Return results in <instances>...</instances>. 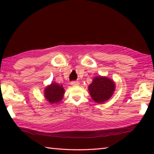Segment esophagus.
<instances>
[{
  "label": "esophagus",
  "mask_w": 154,
  "mask_h": 154,
  "mask_svg": "<svg viewBox=\"0 0 154 154\" xmlns=\"http://www.w3.org/2000/svg\"><path fill=\"white\" fill-rule=\"evenodd\" d=\"M71 85L72 86H76V85H79V82L77 81H71Z\"/></svg>",
  "instance_id": "obj_1"
}]
</instances>
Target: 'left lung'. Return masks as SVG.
I'll return each mask as SVG.
<instances>
[{"instance_id": "left-lung-1", "label": "left lung", "mask_w": 154, "mask_h": 154, "mask_svg": "<svg viewBox=\"0 0 154 154\" xmlns=\"http://www.w3.org/2000/svg\"><path fill=\"white\" fill-rule=\"evenodd\" d=\"M115 90L113 80L106 77H94L89 86V91L93 100L97 103H103L112 96Z\"/></svg>"}]
</instances>
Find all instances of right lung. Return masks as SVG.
<instances>
[{
    "label": "right lung",
    "mask_w": 154,
    "mask_h": 154,
    "mask_svg": "<svg viewBox=\"0 0 154 154\" xmlns=\"http://www.w3.org/2000/svg\"><path fill=\"white\" fill-rule=\"evenodd\" d=\"M64 93L63 86L54 82L45 88L44 97L50 103L57 104L63 99Z\"/></svg>",
    "instance_id": "right-lung-1"
}]
</instances>
